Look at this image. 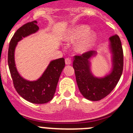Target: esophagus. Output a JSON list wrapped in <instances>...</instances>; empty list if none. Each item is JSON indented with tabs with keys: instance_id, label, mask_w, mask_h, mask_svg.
Wrapping results in <instances>:
<instances>
[{
	"instance_id": "obj_1",
	"label": "esophagus",
	"mask_w": 133,
	"mask_h": 133,
	"mask_svg": "<svg viewBox=\"0 0 133 133\" xmlns=\"http://www.w3.org/2000/svg\"><path fill=\"white\" fill-rule=\"evenodd\" d=\"M65 63H66V64H67V65H69V64H71V63H72V62H71V60H70V58H65Z\"/></svg>"
}]
</instances>
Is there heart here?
<instances>
[{
    "instance_id": "obj_1",
    "label": "heart",
    "mask_w": 133,
    "mask_h": 133,
    "mask_svg": "<svg viewBox=\"0 0 133 133\" xmlns=\"http://www.w3.org/2000/svg\"><path fill=\"white\" fill-rule=\"evenodd\" d=\"M90 30V27L86 24H81V25L75 26V28L69 30L64 36V40L69 42H75L81 38H83L84 36L87 35ZM97 36L95 33H90L81 41L75 46L76 51L79 53L87 51L89 49L92 47L94 43H95Z\"/></svg>"
}]
</instances>
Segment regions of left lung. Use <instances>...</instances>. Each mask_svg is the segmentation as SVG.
Wrapping results in <instances>:
<instances>
[{"label":"left lung","instance_id":"left-lung-1","mask_svg":"<svg viewBox=\"0 0 133 133\" xmlns=\"http://www.w3.org/2000/svg\"><path fill=\"white\" fill-rule=\"evenodd\" d=\"M112 52V69L110 73L102 78L95 77L90 70V58L97 55L94 50L74 56L73 68L80 92L87 99L97 101L106 97L115 89L123 70V50L117 35L109 38Z\"/></svg>","mask_w":133,"mask_h":133}]
</instances>
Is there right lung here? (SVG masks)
Instances as JSON below:
<instances>
[{
	"label": "right lung",
	"mask_w": 133,
	"mask_h": 133,
	"mask_svg": "<svg viewBox=\"0 0 133 133\" xmlns=\"http://www.w3.org/2000/svg\"><path fill=\"white\" fill-rule=\"evenodd\" d=\"M39 29L36 21L29 22L20 27L14 34L9 44L8 64L14 87L21 97L35 104H44L52 99L60 75L65 65L64 58L52 61L41 77L29 81L21 77L17 71L15 62V50L18 42L26 36L35 33Z\"/></svg>",
	"instance_id": "1"
}]
</instances>
